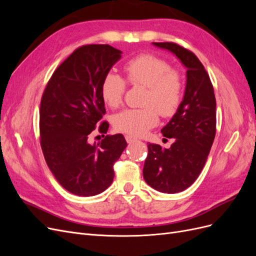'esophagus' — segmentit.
<instances>
[{
	"instance_id": "obj_1",
	"label": "esophagus",
	"mask_w": 256,
	"mask_h": 256,
	"mask_svg": "<svg viewBox=\"0 0 256 256\" xmlns=\"http://www.w3.org/2000/svg\"><path fill=\"white\" fill-rule=\"evenodd\" d=\"M126 141H127V143H134V142H136V140H138V138H136V136H129V134H127L126 136Z\"/></svg>"
}]
</instances>
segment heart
Wrapping results in <instances>:
<instances>
[{
  "instance_id": "1",
  "label": "heart",
  "mask_w": 256,
  "mask_h": 256,
  "mask_svg": "<svg viewBox=\"0 0 256 256\" xmlns=\"http://www.w3.org/2000/svg\"><path fill=\"white\" fill-rule=\"evenodd\" d=\"M126 80L132 86L146 88L140 109H126L113 118L116 130L138 136L156 127L159 114L171 118L182 102L184 79L182 72L168 62L152 54H141L124 66ZM127 90L125 79L115 72H108L102 79L100 92L106 104L116 109L122 104Z\"/></svg>"
}]
</instances>
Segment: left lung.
Instances as JSON below:
<instances>
[{
	"mask_svg": "<svg viewBox=\"0 0 256 256\" xmlns=\"http://www.w3.org/2000/svg\"><path fill=\"white\" fill-rule=\"evenodd\" d=\"M173 52L187 67V85L180 109L161 132L174 138L170 148L147 144L143 177L164 193H177L196 182L206 164L216 136V97L212 83L196 56L175 42H152Z\"/></svg>",
	"mask_w": 256,
	"mask_h": 256,
	"instance_id": "obj_1",
	"label": "left lung"
}]
</instances>
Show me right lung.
Returning <instances> with one entry per match:
<instances>
[{
  "label": "right lung",
  "instance_id": "add662e5",
  "mask_svg": "<svg viewBox=\"0 0 256 256\" xmlns=\"http://www.w3.org/2000/svg\"><path fill=\"white\" fill-rule=\"evenodd\" d=\"M109 44L76 49L53 72L40 102V146L50 171L63 188L79 196L104 191L114 178L113 166L127 147L122 134H106L104 76L120 58ZM98 130L104 138L90 142Z\"/></svg>",
  "mask_w": 256,
  "mask_h": 256
}]
</instances>
